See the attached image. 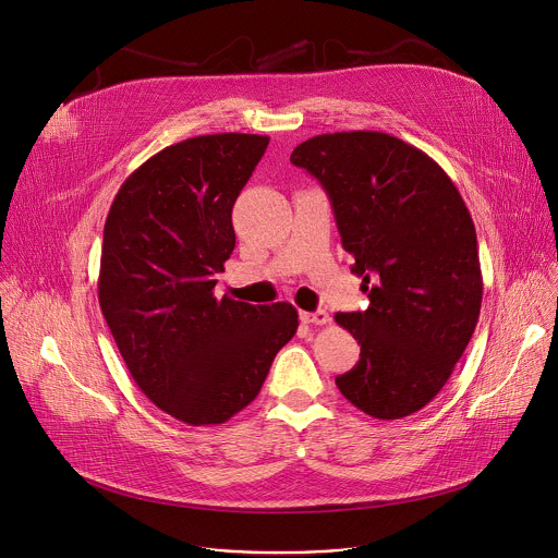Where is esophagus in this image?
<instances>
[{
    "mask_svg": "<svg viewBox=\"0 0 558 558\" xmlns=\"http://www.w3.org/2000/svg\"><path fill=\"white\" fill-rule=\"evenodd\" d=\"M300 320L304 325H327L329 323V313L317 308V311H300Z\"/></svg>",
    "mask_w": 558,
    "mask_h": 558,
    "instance_id": "34e87169",
    "label": "esophagus"
}]
</instances>
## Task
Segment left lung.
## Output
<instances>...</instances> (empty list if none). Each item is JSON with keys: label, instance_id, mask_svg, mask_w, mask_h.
Listing matches in <instances>:
<instances>
[{"label": "left lung", "instance_id": "left-lung-1", "mask_svg": "<svg viewBox=\"0 0 558 558\" xmlns=\"http://www.w3.org/2000/svg\"><path fill=\"white\" fill-rule=\"evenodd\" d=\"M291 163L325 187L368 291L366 311L336 315L360 344V362L336 384L371 417L413 415L444 388L480 320L470 211L428 154L384 132L313 136Z\"/></svg>", "mask_w": 558, "mask_h": 558}]
</instances>
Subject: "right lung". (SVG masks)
I'll return each instance as SVG.
<instances>
[{
    "mask_svg": "<svg viewBox=\"0 0 558 558\" xmlns=\"http://www.w3.org/2000/svg\"><path fill=\"white\" fill-rule=\"evenodd\" d=\"M269 145L258 134H205L154 154L112 201L99 304L136 386L190 426L222 424L256 400L295 336L289 302L214 295L233 252L231 209Z\"/></svg>",
    "mask_w": 558,
    "mask_h": 558,
    "instance_id": "add662e5",
    "label": "right lung"
}]
</instances>
